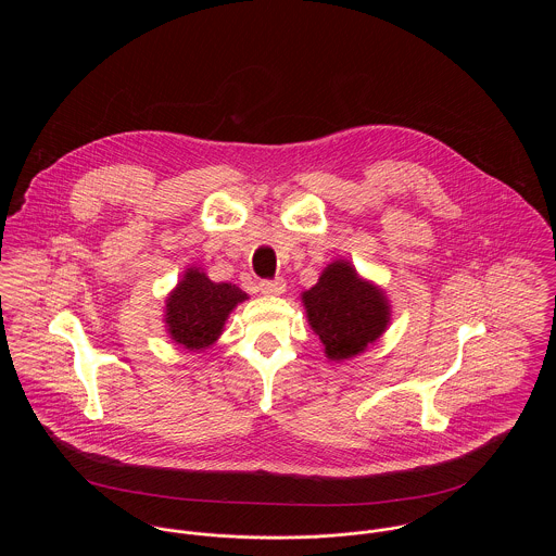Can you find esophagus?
Returning a JSON list of instances; mask_svg holds the SVG:
<instances>
[{
	"label": "esophagus",
	"instance_id": "34e87169",
	"mask_svg": "<svg viewBox=\"0 0 556 556\" xmlns=\"http://www.w3.org/2000/svg\"><path fill=\"white\" fill-rule=\"evenodd\" d=\"M258 287L265 295H280V293H285L287 282H285V278H274V280H261Z\"/></svg>",
	"mask_w": 556,
	"mask_h": 556
}]
</instances>
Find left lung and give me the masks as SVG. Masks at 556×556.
Segmentation results:
<instances>
[{
  "label": "left lung",
  "mask_w": 556,
  "mask_h": 556,
  "mask_svg": "<svg viewBox=\"0 0 556 556\" xmlns=\"http://www.w3.org/2000/svg\"><path fill=\"white\" fill-rule=\"evenodd\" d=\"M311 327L329 359L362 353L388 327L390 306L383 293L362 282L346 261L331 263L317 285L304 293Z\"/></svg>",
  "instance_id": "left-lung-1"
}]
</instances>
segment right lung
Masks as SVG:
<instances>
[{"label": "right lung", "mask_w": 556, "mask_h": 556, "mask_svg": "<svg viewBox=\"0 0 556 556\" xmlns=\"http://www.w3.org/2000/svg\"><path fill=\"white\" fill-rule=\"evenodd\" d=\"M248 295L229 282H212L199 269H188L166 300V325L173 340L186 349H205L223 331L229 313Z\"/></svg>", "instance_id": "1"}]
</instances>
